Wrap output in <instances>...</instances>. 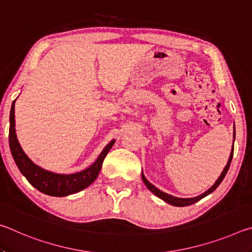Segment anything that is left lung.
Listing matches in <instances>:
<instances>
[{"instance_id":"left-lung-1","label":"left lung","mask_w":252,"mask_h":252,"mask_svg":"<svg viewBox=\"0 0 252 252\" xmlns=\"http://www.w3.org/2000/svg\"><path fill=\"white\" fill-rule=\"evenodd\" d=\"M234 135H236V133H234ZM232 157H233V147H232L231 153H230L228 163H227V165H225V167H224L222 173L220 174V177L218 178V180H217V181L215 182V185H213V186L210 188V189L207 190L206 192L202 193V194H200V195H198V197H195V198H177V197H173V195H170V194H168V193L162 192L161 190L157 189V188H156L155 186H153L152 183H150V182H149V181L147 180L146 177L143 176V173H142V180H143V182H144V185L147 186L148 189L150 190L151 192L155 193V194L157 195V197H159L160 199L163 200V201L168 202V203H170V204H172V206H176V207H186V206H190V204H193V203H195V202H198L199 200H201L202 198L207 197L208 194H210L211 192H213V191H215V190L217 189V188L219 187L221 181L223 180L224 177H225V174H227V172H228L229 167H230V163H231V160H232Z\"/></svg>"}]
</instances>
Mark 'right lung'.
Listing matches in <instances>:
<instances>
[{
    "mask_svg": "<svg viewBox=\"0 0 252 252\" xmlns=\"http://www.w3.org/2000/svg\"><path fill=\"white\" fill-rule=\"evenodd\" d=\"M14 102L12 104L11 113H10V131H8V142H10V149L12 157L18 165L21 173L27 178V180L31 185L36 188L45 194L53 195V197H65L72 193L79 192V191L85 189L91 183L95 180L99 176V172L103 163L104 158L108 155L110 149L114 144V140H112L101 155L97 158L96 161L91 167L83 170V171L73 173V174H57L50 171H45L29 159L25 155L22 148L20 147L15 134V120H14Z\"/></svg>",
    "mask_w": 252,
    "mask_h": 252,
    "instance_id": "1",
    "label": "right lung"
}]
</instances>
